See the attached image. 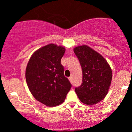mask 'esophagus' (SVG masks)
<instances>
[{
    "instance_id": "1",
    "label": "esophagus",
    "mask_w": 132,
    "mask_h": 132,
    "mask_svg": "<svg viewBox=\"0 0 132 132\" xmlns=\"http://www.w3.org/2000/svg\"><path fill=\"white\" fill-rule=\"evenodd\" d=\"M69 80H70V82H72V77H70L69 78Z\"/></svg>"
}]
</instances>
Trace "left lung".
<instances>
[{
  "label": "left lung",
  "mask_w": 132,
  "mask_h": 132,
  "mask_svg": "<svg viewBox=\"0 0 132 132\" xmlns=\"http://www.w3.org/2000/svg\"><path fill=\"white\" fill-rule=\"evenodd\" d=\"M82 69V84L75 92L82 103L91 105L105 98L112 78L110 65L100 54L87 45L74 48Z\"/></svg>",
  "instance_id": "obj_1"
}]
</instances>
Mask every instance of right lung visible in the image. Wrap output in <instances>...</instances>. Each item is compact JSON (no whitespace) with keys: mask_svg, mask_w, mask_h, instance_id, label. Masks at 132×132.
Here are the masks:
<instances>
[{"mask_svg":"<svg viewBox=\"0 0 132 132\" xmlns=\"http://www.w3.org/2000/svg\"><path fill=\"white\" fill-rule=\"evenodd\" d=\"M65 48L51 44L34 53L26 71V82L34 98L43 104H61L72 84L64 75L61 59Z\"/></svg>","mask_w":132,"mask_h":132,"instance_id":"obj_1","label":"right lung"}]
</instances>
